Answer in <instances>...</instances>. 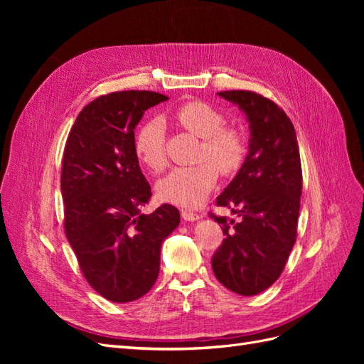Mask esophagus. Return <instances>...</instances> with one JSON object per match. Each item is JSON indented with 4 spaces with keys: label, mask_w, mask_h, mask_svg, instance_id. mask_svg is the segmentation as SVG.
<instances>
[{
    "label": "esophagus",
    "mask_w": 364,
    "mask_h": 364,
    "mask_svg": "<svg viewBox=\"0 0 364 364\" xmlns=\"http://www.w3.org/2000/svg\"><path fill=\"white\" fill-rule=\"evenodd\" d=\"M181 214L183 217V220H186V222H196V220L200 218L199 214L190 211V209H181Z\"/></svg>",
    "instance_id": "obj_1"
}]
</instances>
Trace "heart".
<instances>
[{
	"instance_id": "1",
	"label": "heart",
	"mask_w": 364,
	"mask_h": 364,
	"mask_svg": "<svg viewBox=\"0 0 364 364\" xmlns=\"http://www.w3.org/2000/svg\"><path fill=\"white\" fill-rule=\"evenodd\" d=\"M173 119L182 129L202 139L199 159L213 162L178 167L159 181L158 194L162 200L190 208L203 202L211 193L217 181L215 168L226 176L240 168L246 155V142L240 129L223 126L222 112L200 100L181 105L173 112ZM135 153L150 171L159 173L165 168V129L159 118L149 119L138 129Z\"/></svg>"
}]
</instances>
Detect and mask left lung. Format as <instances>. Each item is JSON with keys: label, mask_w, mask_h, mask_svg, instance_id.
I'll use <instances>...</instances> for the list:
<instances>
[{"label": "left lung", "mask_w": 364, "mask_h": 364, "mask_svg": "<svg viewBox=\"0 0 364 364\" xmlns=\"http://www.w3.org/2000/svg\"><path fill=\"white\" fill-rule=\"evenodd\" d=\"M243 111L250 138L247 156L218 206L240 220L211 215L222 225V246L213 257L215 278L241 296H253L279 278L297 232L302 168L296 130L278 105L250 91L217 92Z\"/></svg>", "instance_id": "1"}]
</instances>
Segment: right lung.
Returning <instances> with one entry per match:
<instances>
[{
	"label": "right lung",
	"mask_w": 364,
	"mask_h": 364,
	"mask_svg": "<svg viewBox=\"0 0 364 364\" xmlns=\"http://www.w3.org/2000/svg\"><path fill=\"white\" fill-rule=\"evenodd\" d=\"M168 100L151 91H121L82 109L62 159L65 234L83 277L107 301L144 296L158 279L161 246L179 226L178 208L146 215L151 197L135 153V127L149 107Z\"/></svg>",
	"instance_id": "add662e5"
}]
</instances>
